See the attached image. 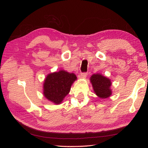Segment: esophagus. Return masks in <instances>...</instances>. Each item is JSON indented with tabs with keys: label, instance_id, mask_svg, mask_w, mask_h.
<instances>
[{
	"label": "esophagus",
	"instance_id": "1",
	"mask_svg": "<svg viewBox=\"0 0 148 148\" xmlns=\"http://www.w3.org/2000/svg\"><path fill=\"white\" fill-rule=\"evenodd\" d=\"M87 75H88V73H82L81 74H80V77H81L82 78H85V77H86V76H87Z\"/></svg>",
	"mask_w": 148,
	"mask_h": 148
}]
</instances>
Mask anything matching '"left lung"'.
Masks as SVG:
<instances>
[{
    "mask_svg": "<svg viewBox=\"0 0 148 148\" xmlns=\"http://www.w3.org/2000/svg\"><path fill=\"white\" fill-rule=\"evenodd\" d=\"M90 82L96 95L101 99H106L110 96L112 83L108 78L97 73L93 74L90 78Z\"/></svg>",
    "mask_w": 148,
    "mask_h": 148,
    "instance_id": "1",
    "label": "left lung"
}]
</instances>
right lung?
<instances>
[{
  "label": "right lung",
  "instance_id": "right-lung-1",
  "mask_svg": "<svg viewBox=\"0 0 148 148\" xmlns=\"http://www.w3.org/2000/svg\"><path fill=\"white\" fill-rule=\"evenodd\" d=\"M77 79L73 73L65 70L49 73L43 84V94L46 99L55 104H60L70 91L71 84Z\"/></svg>",
  "mask_w": 148,
  "mask_h": 148
}]
</instances>
